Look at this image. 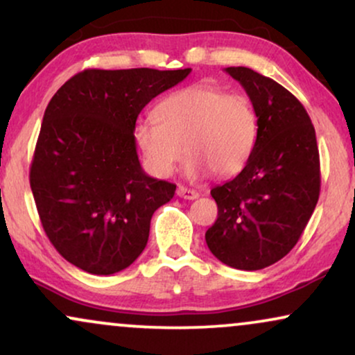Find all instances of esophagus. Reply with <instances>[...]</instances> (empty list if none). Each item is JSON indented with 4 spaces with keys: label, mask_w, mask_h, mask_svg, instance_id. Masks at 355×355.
<instances>
[{
    "label": "esophagus",
    "mask_w": 355,
    "mask_h": 355,
    "mask_svg": "<svg viewBox=\"0 0 355 355\" xmlns=\"http://www.w3.org/2000/svg\"><path fill=\"white\" fill-rule=\"evenodd\" d=\"M178 196L182 197V199H187V200H194L199 197V192L194 191V189H187L184 186H179L178 187Z\"/></svg>",
    "instance_id": "1"
}]
</instances>
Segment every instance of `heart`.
Segmentation results:
<instances>
[{"label": "heart", "instance_id": "1", "mask_svg": "<svg viewBox=\"0 0 355 355\" xmlns=\"http://www.w3.org/2000/svg\"><path fill=\"white\" fill-rule=\"evenodd\" d=\"M256 137L251 101L214 85L171 93L156 105L155 119H141L133 127V140L146 168L159 178L171 176L186 151L189 176L210 171L220 178L233 176L250 159Z\"/></svg>", "mask_w": 355, "mask_h": 355}]
</instances>
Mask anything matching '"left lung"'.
I'll use <instances>...</instances> for the list:
<instances>
[{
  "label": "left lung",
  "instance_id": "1",
  "mask_svg": "<svg viewBox=\"0 0 355 355\" xmlns=\"http://www.w3.org/2000/svg\"><path fill=\"white\" fill-rule=\"evenodd\" d=\"M225 71L250 96L257 137L243 171L210 191L218 217L205 241L230 268L259 270L288 254L315 210L318 145L310 116L290 91L251 68Z\"/></svg>",
  "mask_w": 355,
  "mask_h": 355
}]
</instances>
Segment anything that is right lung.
I'll return each instance as SVG.
<instances>
[{"label": "right lung", "instance_id": "obj_1", "mask_svg": "<svg viewBox=\"0 0 355 355\" xmlns=\"http://www.w3.org/2000/svg\"><path fill=\"white\" fill-rule=\"evenodd\" d=\"M184 70H85L45 109L31 189L50 243L96 275L128 268L148 243L155 210L176 184L148 176L133 140L138 114L186 80Z\"/></svg>", "mask_w": 355, "mask_h": 355}]
</instances>
